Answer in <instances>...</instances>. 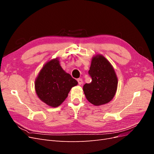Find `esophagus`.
Segmentation results:
<instances>
[{
    "instance_id": "obj_1",
    "label": "esophagus",
    "mask_w": 154,
    "mask_h": 154,
    "mask_svg": "<svg viewBox=\"0 0 154 154\" xmlns=\"http://www.w3.org/2000/svg\"><path fill=\"white\" fill-rule=\"evenodd\" d=\"M77 81H78V83L79 85H82L83 83V80H82V79H81V78H78Z\"/></svg>"
}]
</instances>
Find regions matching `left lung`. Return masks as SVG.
Listing matches in <instances>:
<instances>
[{
    "label": "left lung",
    "instance_id": "8db88e82",
    "mask_svg": "<svg viewBox=\"0 0 154 154\" xmlns=\"http://www.w3.org/2000/svg\"><path fill=\"white\" fill-rule=\"evenodd\" d=\"M88 74L92 81L83 88L87 100L96 106L109 103L115 96L118 86L112 66L103 56L97 55L92 60Z\"/></svg>",
    "mask_w": 154,
    "mask_h": 154
}]
</instances>
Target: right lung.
Returning <instances> with one entry per match:
<instances>
[{"label": "right lung", "mask_w": 154, "mask_h": 154, "mask_svg": "<svg viewBox=\"0 0 154 154\" xmlns=\"http://www.w3.org/2000/svg\"><path fill=\"white\" fill-rule=\"evenodd\" d=\"M78 82L60 66L58 60L46 63L35 81V90L39 98L45 103L57 107L66 99L71 88Z\"/></svg>", "instance_id": "right-lung-1"}]
</instances>
